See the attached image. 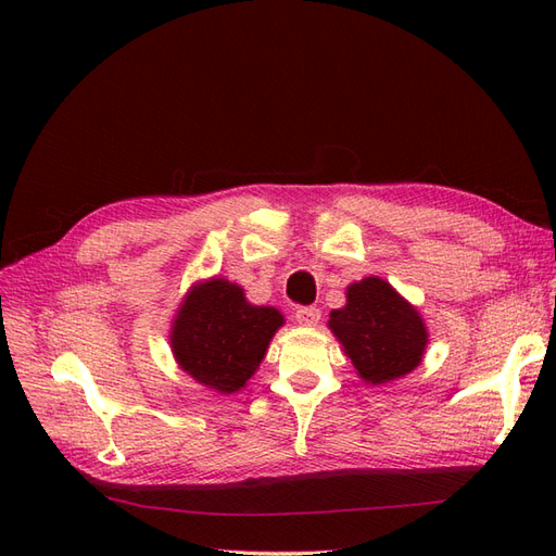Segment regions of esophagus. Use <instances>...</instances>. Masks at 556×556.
<instances>
[{"label":"esophagus","mask_w":556,"mask_h":556,"mask_svg":"<svg viewBox=\"0 0 556 556\" xmlns=\"http://www.w3.org/2000/svg\"><path fill=\"white\" fill-rule=\"evenodd\" d=\"M294 317H296V323L299 325H304V327H315L317 323H319V308H315V306H299L296 308V313H294Z\"/></svg>","instance_id":"obj_1"}]
</instances>
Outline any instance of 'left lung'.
Returning a JSON list of instances; mask_svg holds the SVG:
<instances>
[{
	"label": "left lung",
	"mask_w": 556,
	"mask_h": 556,
	"mask_svg": "<svg viewBox=\"0 0 556 556\" xmlns=\"http://www.w3.org/2000/svg\"><path fill=\"white\" fill-rule=\"evenodd\" d=\"M329 329L345 348L357 374L371 384L410 374L422 362L427 327L390 282L364 278L348 288V304L331 311Z\"/></svg>",
	"instance_id": "left-lung-1"
}]
</instances>
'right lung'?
<instances>
[{
  "label": "right lung",
  "instance_id": "1",
  "mask_svg": "<svg viewBox=\"0 0 556 556\" xmlns=\"http://www.w3.org/2000/svg\"><path fill=\"white\" fill-rule=\"evenodd\" d=\"M280 325L276 308L250 306L239 285L215 278L197 285L182 301L172 348L182 371L215 392L231 394L257 371Z\"/></svg>",
  "mask_w": 556,
  "mask_h": 556
}]
</instances>
